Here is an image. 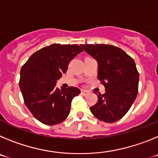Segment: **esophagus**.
<instances>
[{"instance_id": "esophagus-1", "label": "esophagus", "mask_w": 158, "mask_h": 158, "mask_svg": "<svg viewBox=\"0 0 158 158\" xmlns=\"http://www.w3.org/2000/svg\"><path fill=\"white\" fill-rule=\"evenodd\" d=\"M88 93H89V91H88V90H85V89H81V93L83 95H86Z\"/></svg>"}]
</instances>
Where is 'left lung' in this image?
I'll list each match as a JSON object with an SVG mask.
<instances>
[{
  "label": "left lung",
  "mask_w": 158,
  "mask_h": 158,
  "mask_svg": "<svg viewBox=\"0 0 158 158\" xmlns=\"http://www.w3.org/2000/svg\"><path fill=\"white\" fill-rule=\"evenodd\" d=\"M81 47L98 64V80L105 87L98 101L90 107L95 117L115 123L126 115L138 94L139 74L133 58L122 49L105 44H85Z\"/></svg>",
  "instance_id": "left-lung-1"
}]
</instances>
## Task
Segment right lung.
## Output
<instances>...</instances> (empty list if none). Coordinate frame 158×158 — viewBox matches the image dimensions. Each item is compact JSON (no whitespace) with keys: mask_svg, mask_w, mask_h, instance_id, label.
Wrapping results in <instances>:
<instances>
[{"mask_svg":"<svg viewBox=\"0 0 158 158\" xmlns=\"http://www.w3.org/2000/svg\"><path fill=\"white\" fill-rule=\"evenodd\" d=\"M83 51L78 45L52 44L36 51L20 70L19 88L23 100L33 116L46 125L64 121L71 102L81 93L76 87L59 89L57 81L65 73L69 62Z\"/></svg>","mask_w":158,"mask_h":158,"instance_id":"right-lung-1","label":"right lung"}]
</instances>
